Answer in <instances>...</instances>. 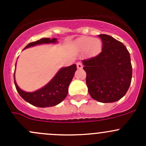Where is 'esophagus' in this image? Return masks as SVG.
I'll list each match as a JSON object with an SVG mask.
<instances>
[{"label":"esophagus","mask_w":146,"mask_h":146,"mask_svg":"<svg viewBox=\"0 0 146 146\" xmlns=\"http://www.w3.org/2000/svg\"><path fill=\"white\" fill-rule=\"evenodd\" d=\"M77 68L78 69H81L82 68V63H80V62H78L77 63Z\"/></svg>","instance_id":"esophagus-1"}]
</instances>
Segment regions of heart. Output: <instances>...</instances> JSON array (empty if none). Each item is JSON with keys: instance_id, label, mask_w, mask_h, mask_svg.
<instances>
[{"instance_id": "b5f03b06", "label": "heart", "mask_w": 146, "mask_h": 146, "mask_svg": "<svg viewBox=\"0 0 146 146\" xmlns=\"http://www.w3.org/2000/svg\"><path fill=\"white\" fill-rule=\"evenodd\" d=\"M76 46L80 51L86 50L90 54H95L100 50L102 42L99 39H94L90 36H86L79 39Z\"/></svg>"}]
</instances>
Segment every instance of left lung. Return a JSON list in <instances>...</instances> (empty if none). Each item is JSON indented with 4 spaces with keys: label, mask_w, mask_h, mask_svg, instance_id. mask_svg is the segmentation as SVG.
Instances as JSON below:
<instances>
[{
    "label": "left lung",
    "mask_w": 146,
    "mask_h": 146,
    "mask_svg": "<svg viewBox=\"0 0 146 146\" xmlns=\"http://www.w3.org/2000/svg\"><path fill=\"white\" fill-rule=\"evenodd\" d=\"M102 50L98 56L82 60L86 84L91 98L102 103L123 98L132 78L130 54L124 45L112 36L100 35Z\"/></svg>",
    "instance_id": "obj_1"
}]
</instances>
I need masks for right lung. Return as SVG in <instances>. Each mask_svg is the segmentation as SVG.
Here are the masks:
<instances>
[{
  "label": "right lung",
  "mask_w": 146,
  "mask_h": 146,
  "mask_svg": "<svg viewBox=\"0 0 146 146\" xmlns=\"http://www.w3.org/2000/svg\"><path fill=\"white\" fill-rule=\"evenodd\" d=\"M57 42L56 38H44L28 44L24 49L36 45L56 44ZM76 70L77 68L76 64L61 68L46 85L35 92H25L20 89L15 81L14 73L15 85L22 98L32 105L38 107H53L61 103L66 98L68 92V86L72 81Z\"/></svg>",
  "instance_id": "1"
}]
</instances>
